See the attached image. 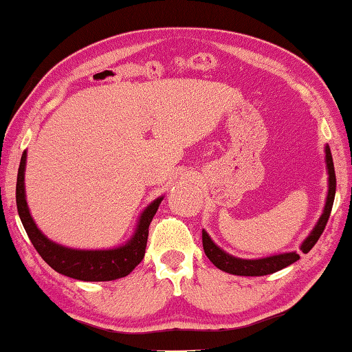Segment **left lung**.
<instances>
[{
	"label": "left lung",
	"instance_id": "8db88e82",
	"mask_svg": "<svg viewBox=\"0 0 352 352\" xmlns=\"http://www.w3.org/2000/svg\"><path fill=\"white\" fill-rule=\"evenodd\" d=\"M324 153H327V168H328V196L327 202H324L323 213L319 219V222L316 223V227L311 231L309 236L305 239L300 245L302 253L307 254L308 251L314 247L316 242L319 241L322 236L324 227H327V222L331 214V210H333L334 204V196H336V171H334V162L333 156H331V150L327 145L324 147ZM202 245L204 251L207 257L213 262L214 267L219 270L225 271V273L236 274V276H267L273 274L276 271L282 268H287L288 265L297 262L300 258L299 253L296 251H291V253H283V254H276L270 257H262V258H239L225 253L217 245L211 241V237L205 230H202Z\"/></svg>",
	"mask_w": 352,
	"mask_h": 352
}]
</instances>
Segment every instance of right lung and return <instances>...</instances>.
Wrapping results in <instances>:
<instances>
[{
  "instance_id": "right-lung-1",
  "label": "right lung",
  "mask_w": 352,
  "mask_h": 352,
  "mask_svg": "<svg viewBox=\"0 0 352 352\" xmlns=\"http://www.w3.org/2000/svg\"><path fill=\"white\" fill-rule=\"evenodd\" d=\"M25 157H28V153L24 151L16 177V208L25 233H28L30 242L39 256L56 273L76 280L107 282L121 279V277L130 274L136 268V265H139V262L144 258L150 222L155 217L159 204L162 202L164 197H157L142 211L135 234L122 247L111 250H75L63 247V245L45 237L30 216L24 188Z\"/></svg>"
}]
</instances>
